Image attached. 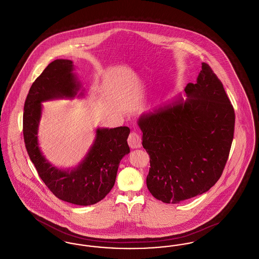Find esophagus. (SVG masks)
Returning a JSON list of instances; mask_svg holds the SVG:
<instances>
[{"label":"esophagus","instance_id":"obj_1","mask_svg":"<svg viewBox=\"0 0 259 259\" xmlns=\"http://www.w3.org/2000/svg\"><path fill=\"white\" fill-rule=\"evenodd\" d=\"M128 144L131 148H139L142 147V140L140 135L133 131L128 137Z\"/></svg>","mask_w":259,"mask_h":259}]
</instances>
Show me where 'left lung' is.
I'll return each instance as SVG.
<instances>
[{"label":"left lung","instance_id":"1","mask_svg":"<svg viewBox=\"0 0 259 259\" xmlns=\"http://www.w3.org/2000/svg\"><path fill=\"white\" fill-rule=\"evenodd\" d=\"M186 99L144 113L138 120L149 154L147 185L167 204L207 192L220 180L234 136L235 112L222 81L202 63Z\"/></svg>","mask_w":259,"mask_h":259}]
</instances>
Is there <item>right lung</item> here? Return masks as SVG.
<instances>
[{
	"instance_id": "add662e5",
	"label": "right lung",
	"mask_w": 259,
	"mask_h": 259,
	"mask_svg": "<svg viewBox=\"0 0 259 259\" xmlns=\"http://www.w3.org/2000/svg\"><path fill=\"white\" fill-rule=\"evenodd\" d=\"M73 71L71 60L57 59L33 82L25 101L23 136L29 157L50 191L65 202L89 206L106 197L113 187L119 162L130 152L127 144L130 129L126 126L98 128L87 156L72 170H61L46 159L37 142L41 103L74 98L80 83Z\"/></svg>"
}]
</instances>
